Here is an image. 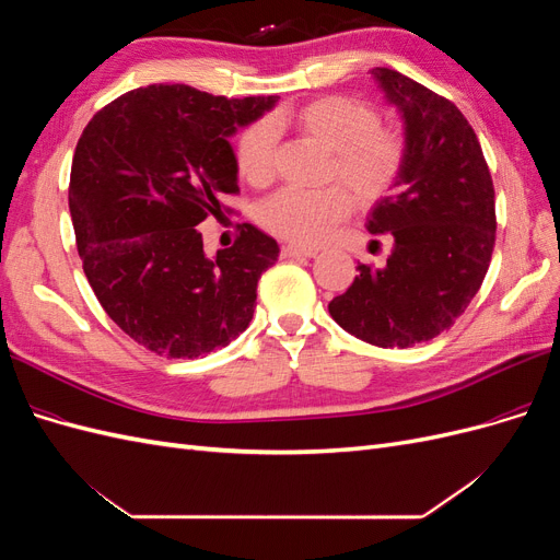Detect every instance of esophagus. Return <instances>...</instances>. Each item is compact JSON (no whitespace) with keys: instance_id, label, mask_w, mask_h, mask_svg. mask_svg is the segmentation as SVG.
<instances>
[{"instance_id":"obj_1","label":"esophagus","mask_w":560,"mask_h":560,"mask_svg":"<svg viewBox=\"0 0 560 560\" xmlns=\"http://www.w3.org/2000/svg\"><path fill=\"white\" fill-rule=\"evenodd\" d=\"M280 254L284 259H292V257H315L317 249H311V247H296V245H284L280 249Z\"/></svg>"}]
</instances>
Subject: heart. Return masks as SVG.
<instances>
[{
	"mask_svg": "<svg viewBox=\"0 0 560 560\" xmlns=\"http://www.w3.org/2000/svg\"><path fill=\"white\" fill-rule=\"evenodd\" d=\"M294 126L331 151L329 179H341L360 202H378L401 182L409 163V144L395 130L381 126L378 112L348 95H327L294 112L259 118L235 142V165L245 182L266 186L276 177L278 126ZM343 186L325 189H284L261 210L266 231L296 245H319L336 224L352 212Z\"/></svg>",
	"mask_w": 560,
	"mask_h": 560,
	"instance_id": "1",
	"label": "heart"
}]
</instances>
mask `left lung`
I'll list each match as a JSON object with an SVG mask.
<instances>
[{
  "label": "left lung",
  "mask_w": 560,
  "mask_h": 560,
  "mask_svg": "<svg viewBox=\"0 0 560 560\" xmlns=\"http://www.w3.org/2000/svg\"><path fill=\"white\" fill-rule=\"evenodd\" d=\"M374 77L399 107L409 144L399 194L366 224L395 247L381 268L360 264L329 313L371 346L411 348L446 331L481 290L495 247V189L477 132L451 100L387 67Z\"/></svg>",
  "instance_id": "obj_1"
}]
</instances>
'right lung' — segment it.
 Masks as SVG:
<instances>
[{"label":"right lung","mask_w":560,"mask_h":560,"mask_svg":"<svg viewBox=\"0 0 560 560\" xmlns=\"http://www.w3.org/2000/svg\"><path fill=\"white\" fill-rule=\"evenodd\" d=\"M273 103L151 83L112 100L83 128L70 175L83 273L114 325L147 350L194 360L252 322L278 243L238 224L233 245L208 257L196 226L233 212L224 198L241 189L229 135Z\"/></svg>","instance_id":"1"}]
</instances>
